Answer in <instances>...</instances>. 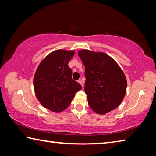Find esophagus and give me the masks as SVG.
<instances>
[{"label":"esophagus","mask_w":156,"mask_h":156,"mask_svg":"<svg viewBox=\"0 0 156 156\" xmlns=\"http://www.w3.org/2000/svg\"><path fill=\"white\" fill-rule=\"evenodd\" d=\"M77 81H78V82H79V83H80L81 84V86H82L83 87V81L82 80H79Z\"/></svg>","instance_id":"esophagus-1"}]
</instances>
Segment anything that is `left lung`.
<instances>
[{"label": "left lung", "instance_id": "8db88e82", "mask_svg": "<svg viewBox=\"0 0 156 156\" xmlns=\"http://www.w3.org/2000/svg\"><path fill=\"white\" fill-rule=\"evenodd\" d=\"M78 55L85 66V92L92 110L104 114L121 104L127 80L117 63L104 53L81 50Z\"/></svg>", "mask_w": 156, "mask_h": 156}]
</instances>
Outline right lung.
Wrapping results in <instances>:
<instances>
[{
    "label": "right lung",
    "mask_w": 156,
    "mask_h": 156,
    "mask_svg": "<svg viewBox=\"0 0 156 156\" xmlns=\"http://www.w3.org/2000/svg\"><path fill=\"white\" fill-rule=\"evenodd\" d=\"M75 51L57 50L48 55L37 68L34 86L35 95L44 107L60 112L70 105L82 87L72 79L68 62Z\"/></svg>",
    "instance_id": "add662e5"
}]
</instances>
